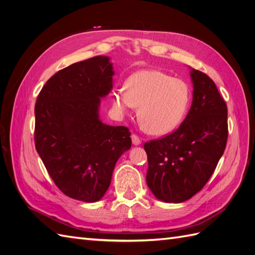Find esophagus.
<instances>
[{
    "label": "esophagus",
    "mask_w": 255,
    "mask_h": 255,
    "mask_svg": "<svg viewBox=\"0 0 255 255\" xmlns=\"http://www.w3.org/2000/svg\"><path fill=\"white\" fill-rule=\"evenodd\" d=\"M132 141H133V144H135V145H138V144L141 143L140 138L138 137L137 135H135V134L132 135Z\"/></svg>",
    "instance_id": "obj_1"
}]
</instances>
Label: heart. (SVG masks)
<instances>
[{
	"mask_svg": "<svg viewBox=\"0 0 255 255\" xmlns=\"http://www.w3.org/2000/svg\"><path fill=\"white\" fill-rule=\"evenodd\" d=\"M125 89L112 94L115 111L125 115L134 106L146 132L164 135L180 125L189 104V88L182 80L157 70H142L129 76Z\"/></svg>",
	"mask_w": 255,
	"mask_h": 255,
	"instance_id": "heart-1",
	"label": "heart"
}]
</instances>
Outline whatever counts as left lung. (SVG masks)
<instances>
[{"label":"left lung","instance_id":"left-lung-1","mask_svg":"<svg viewBox=\"0 0 255 255\" xmlns=\"http://www.w3.org/2000/svg\"><path fill=\"white\" fill-rule=\"evenodd\" d=\"M192 103L179 128L145 142L146 184L160 201L181 203L201 190L214 173L228 140V109L215 83L191 69Z\"/></svg>","mask_w":255,"mask_h":255}]
</instances>
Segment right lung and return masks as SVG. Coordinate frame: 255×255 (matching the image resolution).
Masks as SVG:
<instances>
[{
	"label": "right lung",
	"instance_id": "obj_1",
	"mask_svg": "<svg viewBox=\"0 0 255 255\" xmlns=\"http://www.w3.org/2000/svg\"><path fill=\"white\" fill-rule=\"evenodd\" d=\"M114 73L107 56L79 61L54 74L36 101V150L59 190L79 201L102 199L116 163L132 145L128 128L99 117Z\"/></svg>",
	"mask_w": 255,
	"mask_h": 255
}]
</instances>
